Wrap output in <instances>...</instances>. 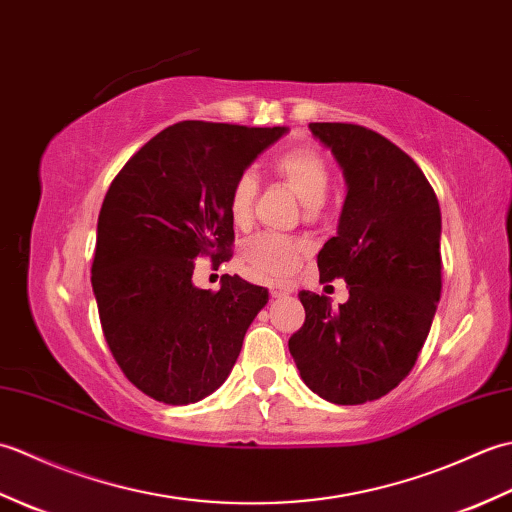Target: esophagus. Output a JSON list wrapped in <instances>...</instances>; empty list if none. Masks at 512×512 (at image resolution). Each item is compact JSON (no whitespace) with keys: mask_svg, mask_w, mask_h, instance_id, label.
<instances>
[{"mask_svg":"<svg viewBox=\"0 0 512 512\" xmlns=\"http://www.w3.org/2000/svg\"><path fill=\"white\" fill-rule=\"evenodd\" d=\"M288 295H290V290L284 288V286L270 288V297H273V299H281V297H288Z\"/></svg>","mask_w":512,"mask_h":512,"instance_id":"esophagus-1","label":"esophagus"}]
</instances>
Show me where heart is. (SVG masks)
<instances>
[{"label": "heart", "mask_w": 512, "mask_h": 512, "mask_svg": "<svg viewBox=\"0 0 512 512\" xmlns=\"http://www.w3.org/2000/svg\"><path fill=\"white\" fill-rule=\"evenodd\" d=\"M277 176L284 180L290 191L297 195L306 209H319L330 191V167L319 151L310 147H295L279 154L273 162ZM257 195V180L253 173H242L228 193V215L235 226H246L253 217V204ZM301 253V244L279 235H257L244 248L246 262L257 273L268 277H284L295 268Z\"/></svg>", "instance_id": "b5f03b06"}]
</instances>
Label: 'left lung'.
Wrapping results in <instances>:
<instances>
[{
	"label": "left lung",
	"instance_id": "1",
	"mask_svg": "<svg viewBox=\"0 0 512 512\" xmlns=\"http://www.w3.org/2000/svg\"><path fill=\"white\" fill-rule=\"evenodd\" d=\"M332 151L347 195L336 235L319 250V279L343 277L350 299L332 308L299 292L306 308L288 347L314 394L363 405L389 394L416 365L442 290L440 204L420 167L372 129L310 123Z\"/></svg>",
	"mask_w": 512,
	"mask_h": 512
}]
</instances>
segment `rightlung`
<instances>
[{
  "label": "right lung",
  "mask_w": 512,
  "mask_h": 512,
  "mask_svg": "<svg viewBox=\"0 0 512 512\" xmlns=\"http://www.w3.org/2000/svg\"><path fill=\"white\" fill-rule=\"evenodd\" d=\"M288 127L182 121L140 147L107 191L92 264L105 341L132 383L165 405L220 387L268 290L222 277L193 286V259H228V193Z\"/></svg>",
  "instance_id": "1"
}]
</instances>
